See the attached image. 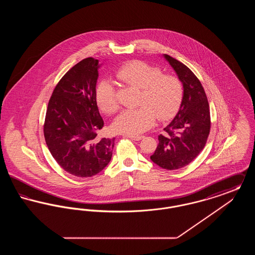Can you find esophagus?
Instances as JSON below:
<instances>
[{
  "label": "esophagus",
  "mask_w": 255,
  "mask_h": 255,
  "mask_svg": "<svg viewBox=\"0 0 255 255\" xmlns=\"http://www.w3.org/2000/svg\"><path fill=\"white\" fill-rule=\"evenodd\" d=\"M125 136L130 137L133 140H140V139H142L144 137L143 135H130V134H125Z\"/></svg>",
  "instance_id": "34e87169"
}]
</instances>
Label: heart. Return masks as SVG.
I'll list each match as a JSON object with an SVG mask.
<instances>
[{
	"instance_id": "obj_1",
	"label": "heart",
	"mask_w": 255,
	"mask_h": 255,
	"mask_svg": "<svg viewBox=\"0 0 255 255\" xmlns=\"http://www.w3.org/2000/svg\"><path fill=\"white\" fill-rule=\"evenodd\" d=\"M127 85L140 89L136 109H126L116 119L114 129L119 133L137 135L151 128L158 118L164 121L179 107L182 97V84L174 74L161 73L160 69L142 61H132L122 66L116 73ZM96 97L104 113L115 114L120 104L115 85L103 79L97 86Z\"/></svg>"
}]
</instances>
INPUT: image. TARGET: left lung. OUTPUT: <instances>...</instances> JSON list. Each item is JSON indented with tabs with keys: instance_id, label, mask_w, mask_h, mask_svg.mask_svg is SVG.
<instances>
[{
	"instance_id": "1",
	"label": "left lung",
	"mask_w": 255,
	"mask_h": 255,
	"mask_svg": "<svg viewBox=\"0 0 255 255\" xmlns=\"http://www.w3.org/2000/svg\"><path fill=\"white\" fill-rule=\"evenodd\" d=\"M183 87L179 112L158 135V145L151 160L163 169L186 166L206 145L210 132V113L205 90L194 73L182 62L163 54Z\"/></svg>"
}]
</instances>
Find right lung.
<instances>
[{
	"label": "right lung",
	"mask_w": 255,
	"mask_h": 255,
	"mask_svg": "<svg viewBox=\"0 0 255 255\" xmlns=\"http://www.w3.org/2000/svg\"><path fill=\"white\" fill-rule=\"evenodd\" d=\"M99 67L93 57L74 65L53 90L46 113L44 135L50 154L63 169L79 178L104 169L115 146V137H97L104 125L96 97Z\"/></svg>",
	"instance_id": "right-lung-1"
}]
</instances>
